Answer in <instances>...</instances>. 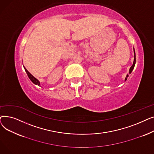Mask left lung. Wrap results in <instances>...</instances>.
Wrapping results in <instances>:
<instances>
[{
    "instance_id": "8db88e82",
    "label": "left lung",
    "mask_w": 154,
    "mask_h": 154,
    "mask_svg": "<svg viewBox=\"0 0 154 154\" xmlns=\"http://www.w3.org/2000/svg\"><path fill=\"white\" fill-rule=\"evenodd\" d=\"M135 51H134V60L133 65H132V66H131V67L130 68V70H129V74H131V72H132V70L134 69V66H135ZM127 77H128V75H127V77H126V78H125V80H127Z\"/></svg>"
}]
</instances>
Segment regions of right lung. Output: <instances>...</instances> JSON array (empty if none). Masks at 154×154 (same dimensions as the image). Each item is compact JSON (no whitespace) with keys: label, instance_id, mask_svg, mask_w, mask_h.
<instances>
[{"label":"right lung","instance_id":"1","mask_svg":"<svg viewBox=\"0 0 154 154\" xmlns=\"http://www.w3.org/2000/svg\"><path fill=\"white\" fill-rule=\"evenodd\" d=\"M24 69H25V70H26V73H27V74L29 78L30 79V80H31V81H32V82H33L34 84H35V85H40V82H39L38 80L36 78H35L33 75H32L30 74V73L25 67H24Z\"/></svg>","mask_w":154,"mask_h":154}]
</instances>
